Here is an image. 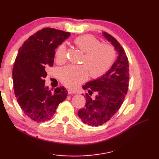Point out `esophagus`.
<instances>
[{
    "mask_svg": "<svg viewBox=\"0 0 159 159\" xmlns=\"http://www.w3.org/2000/svg\"><path fill=\"white\" fill-rule=\"evenodd\" d=\"M68 93H69V94H75V93H76V91H74V90H71V89H69L68 90Z\"/></svg>",
    "mask_w": 159,
    "mask_h": 159,
    "instance_id": "obj_1",
    "label": "esophagus"
}]
</instances>
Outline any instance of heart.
Instances as JSON below:
<instances>
[{
	"label": "heart",
	"instance_id": "heart-1",
	"mask_svg": "<svg viewBox=\"0 0 159 159\" xmlns=\"http://www.w3.org/2000/svg\"><path fill=\"white\" fill-rule=\"evenodd\" d=\"M74 43L85 53L82 63L86 66L69 65L61 69L60 79L61 83L71 88L85 81L89 71L90 76L95 79L103 76L111 69L116 58L115 50L111 45L102 43L98 39L91 35L77 37ZM55 59L60 64L66 61L67 49L64 44L60 45L56 49Z\"/></svg>",
	"mask_w": 159,
	"mask_h": 159
}]
</instances>
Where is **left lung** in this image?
Masks as SVG:
<instances>
[{
  "mask_svg": "<svg viewBox=\"0 0 159 159\" xmlns=\"http://www.w3.org/2000/svg\"><path fill=\"white\" fill-rule=\"evenodd\" d=\"M104 36L111 43L118 56L111 69L102 77L83 86L89 94L95 92L97 95L92 99L85 94L86 103L78 112L82 121L88 125L98 126L107 123L121 107L129 85V63L125 50L117 40L107 32Z\"/></svg>",
  "mask_w": 159,
  "mask_h": 159,
  "instance_id": "1",
  "label": "left lung"
}]
</instances>
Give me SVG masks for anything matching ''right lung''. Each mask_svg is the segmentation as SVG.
<instances>
[{"instance_id": "add662e5", "label": "right lung", "mask_w": 159, "mask_h": 159, "mask_svg": "<svg viewBox=\"0 0 159 159\" xmlns=\"http://www.w3.org/2000/svg\"><path fill=\"white\" fill-rule=\"evenodd\" d=\"M69 32L44 28L32 35L18 51L12 69L13 87L18 104L34 121H47L59 104L66 98L64 87L54 92L45 85V69L52 66L55 49L70 36Z\"/></svg>"}]
</instances>
